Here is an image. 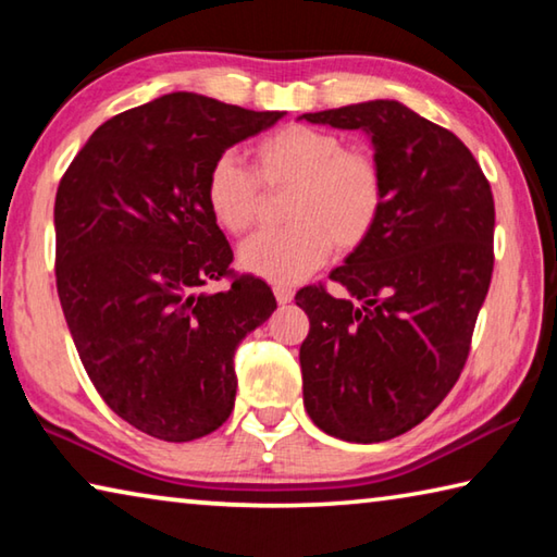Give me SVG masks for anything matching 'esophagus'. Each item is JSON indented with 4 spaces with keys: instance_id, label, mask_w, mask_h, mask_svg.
<instances>
[{
    "instance_id": "obj_1",
    "label": "esophagus",
    "mask_w": 557,
    "mask_h": 557,
    "mask_svg": "<svg viewBox=\"0 0 557 557\" xmlns=\"http://www.w3.org/2000/svg\"><path fill=\"white\" fill-rule=\"evenodd\" d=\"M272 292H275V299L280 301V305H289L292 297H295V292H292L287 285H275L272 287Z\"/></svg>"
}]
</instances>
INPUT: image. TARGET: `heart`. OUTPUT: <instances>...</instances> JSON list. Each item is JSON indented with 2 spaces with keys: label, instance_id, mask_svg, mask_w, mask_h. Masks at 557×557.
<instances>
[{
  "label": "heart",
  "instance_id": "heart-1",
  "mask_svg": "<svg viewBox=\"0 0 557 557\" xmlns=\"http://www.w3.org/2000/svg\"><path fill=\"white\" fill-rule=\"evenodd\" d=\"M258 176L233 154H221L206 176V203L233 235L250 231L262 213V187L287 191L280 231L252 235L240 245L245 272L277 285L305 280L336 252H354L379 228L385 211V176L379 159L346 149L334 132L289 125L256 147ZM261 182L258 183L257 178Z\"/></svg>",
  "mask_w": 557,
  "mask_h": 557
}]
</instances>
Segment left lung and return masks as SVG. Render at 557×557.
Segmentation results:
<instances>
[{"mask_svg": "<svg viewBox=\"0 0 557 557\" xmlns=\"http://www.w3.org/2000/svg\"><path fill=\"white\" fill-rule=\"evenodd\" d=\"M363 129L385 176L379 228L324 285L297 292L305 408L326 435L371 445L420 425L455 388L494 272V196L465 143L398 100L301 115Z\"/></svg>", "mask_w": 557, "mask_h": 557, "instance_id": "left-lung-1", "label": "left lung"}]
</instances>
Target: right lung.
Returning <instances> with one entry per match:
<instances>
[{"label": "right lung", "mask_w": 557, "mask_h": 557, "mask_svg": "<svg viewBox=\"0 0 557 557\" xmlns=\"http://www.w3.org/2000/svg\"><path fill=\"white\" fill-rule=\"evenodd\" d=\"M282 115L169 92L92 132L55 191V287L83 369L112 412L157 440L191 442L228 420L235 348L277 309L268 282L231 270L206 176ZM223 276L228 290L202 292Z\"/></svg>", "instance_id": "right-lung-1"}]
</instances>
